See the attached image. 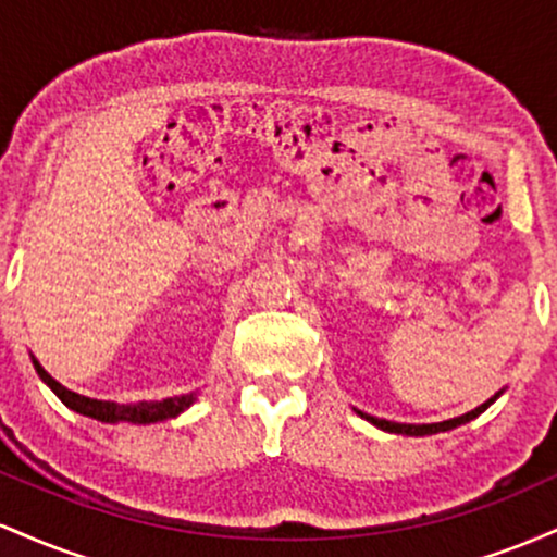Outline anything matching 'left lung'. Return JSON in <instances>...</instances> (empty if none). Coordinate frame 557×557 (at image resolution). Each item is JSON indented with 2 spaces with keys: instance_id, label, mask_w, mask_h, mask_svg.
Masks as SVG:
<instances>
[{
  "instance_id": "obj_1",
  "label": "left lung",
  "mask_w": 557,
  "mask_h": 557,
  "mask_svg": "<svg viewBox=\"0 0 557 557\" xmlns=\"http://www.w3.org/2000/svg\"><path fill=\"white\" fill-rule=\"evenodd\" d=\"M500 395H503V389H497V393L492 395L490 400H484L482 406L471 408V411H466V413H461V417H456V419H447V421H434V424H398V421H387V419H376V417H369V413L359 411V408H356V413H359L361 419H367L369 424H374L376 430H382V432H389V434H406V437H424V434H437V432L456 430V426H461V424H469V421H471V419H476L479 413H484V411H487V408H490L492 403H495L497 398H500Z\"/></svg>"
}]
</instances>
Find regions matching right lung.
Segmentation results:
<instances>
[{"label": "right lung", "mask_w": 557, "mask_h": 557, "mask_svg": "<svg viewBox=\"0 0 557 557\" xmlns=\"http://www.w3.org/2000/svg\"><path fill=\"white\" fill-rule=\"evenodd\" d=\"M34 361L36 374L52 387V393L65 403L67 408H73L75 413H83V417H91L96 421H104V424H120V421H127V424H157V421H168L181 417L183 411H188L196 403V393L175 395V398L164 400H140V403H114V400H96L88 398V395H78L73 389L54 380L41 363L36 361V356H30Z\"/></svg>", "instance_id": "right-lung-1"}]
</instances>
